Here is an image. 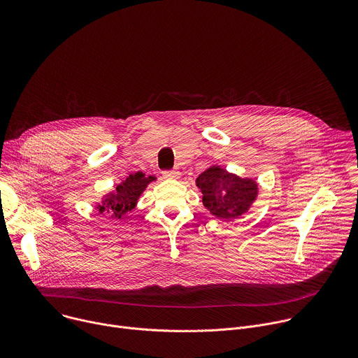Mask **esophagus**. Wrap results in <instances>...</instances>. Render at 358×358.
Returning a JSON list of instances; mask_svg holds the SVG:
<instances>
[{
    "instance_id": "esophagus-1",
    "label": "esophagus",
    "mask_w": 358,
    "mask_h": 358,
    "mask_svg": "<svg viewBox=\"0 0 358 358\" xmlns=\"http://www.w3.org/2000/svg\"><path fill=\"white\" fill-rule=\"evenodd\" d=\"M163 177L167 180H176V178H178V171L177 170H166V171H163Z\"/></svg>"
}]
</instances>
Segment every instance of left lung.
I'll return each mask as SVG.
<instances>
[{"mask_svg":"<svg viewBox=\"0 0 358 358\" xmlns=\"http://www.w3.org/2000/svg\"><path fill=\"white\" fill-rule=\"evenodd\" d=\"M202 194V203L221 220H235L248 213L258 196V184L252 178H241L220 166H211L195 180Z\"/></svg>","mask_w":358,"mask_h":358,"instance_id":"1","label":"left lung"}]
</instances>
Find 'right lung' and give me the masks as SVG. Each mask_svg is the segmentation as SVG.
<instances>
[{"mask_svg": "<svg viewBox=\"0 0 358 358\" xmlns=\"http://www.w3.org/2000/svg\"><path fill=\"white\" fill-rule=\"evenodd\" d=\"M155 177H145L144 173L138 171L130 174L122 182H119L113 191H109L97 203V211L100 214L108 213L113 220H124L136 208L140 195L144 192L147 185L155 181Z\"/></svg>", "mask_w": 358, "mask_h": 358, "instance_id": "right-lung-1", "label": "right lung"}]
</instances>
